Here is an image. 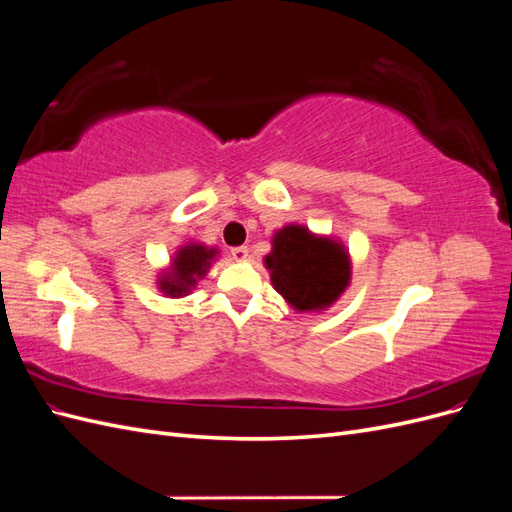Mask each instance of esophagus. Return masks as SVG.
<instances>
[{
    "label": "esophagus",
    "instance_id": "esophagus-1",
    "mask_svg": "<svg viewBox=\"0 0 512 512\" xmlns=\"http://www.w3.org/2000/svg\"><path fill=\"white\" fill-rule=\"evenodd\" d=\"M232 258H235V260H245L247 256H250V250H247V247L245 245H239V247H232Z\"/></svg>",
    "mask_w": 512,
    "mask_h": 512
}]
</instances>
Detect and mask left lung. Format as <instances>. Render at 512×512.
<instances>
[{"instance_id": "1", "label": "left lung", "mask_w": 512, "mask_h": 512, "mask_svg": "<svg viewBox=\"0 0 512 512\" xmlns=\"http://www.w3.org/2000/svg\"><path fill=\"white\" fill-rule=\"evenodd\" d=\"M265 265L275 290L299 312L329 307L350 282L344 247L314 237L303 226H286L277 232Z\"/></svg>"}]
</instances>
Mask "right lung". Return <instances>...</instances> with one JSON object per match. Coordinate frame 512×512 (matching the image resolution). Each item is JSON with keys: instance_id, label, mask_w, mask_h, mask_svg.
I'll return each mask as SVG.
<instances>
[{"instance_id": "obj_1", "label": "right lung", "mask_w": 512, "mask_h": 512, "mask_svg": "<svg viewBox=\"0 0 512 512\" xmlns=\"http://www.w3.org/2000/svg\"><path fill=\"white\" fill-rule=\"evenodd\" d=\"M213 256L215 250H207L205 245L198 243L181 247L173 260V271L164 275L160 288L170 297H181V294L196 286V280L207 273Z\"/></svg>"}]
</instances>
